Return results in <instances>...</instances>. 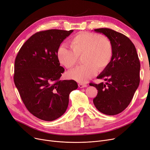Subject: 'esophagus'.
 <instances>
[{
	"label": "esophagus",
	"instance_id": "34e87169",
	"mask_svg": "<svg viewBox=\"0 0 150 150\" xmlns=\"http://www.w3.org/2000/svg\"><path fill=\"white\" fill-rule=\"evenodd\" d=\"M79 87L80 88H83V87H87V85L86 84V83H79L78 84Z\"/></svg>",
	"mask_w": 150,
	"mask_h": 150
}]
</instances>
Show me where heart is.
Here are the masks:
<instances>
[{"instance_id":"1","label":"heart","mask_w":150,"mask_h":150,"mask_svg":"<svg viewBox=\"0 0 150 150\" xmlns=\"http://www.w3.org/2000/svg\"><path fill=\"white\" fill-rule=\"evenodd\" d=\"M71 50L64 45L58 48L57 57L59 63L71 69L82 57V67L68 72L69 78L79 82H86L97 72L102 71L110 64L113 54L111 40L97 33L80 32L70 40Z\"/></svg>"}]
</instances>
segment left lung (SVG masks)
Wrapping results in <instances>:
<instances>
[{
	"label": "left lung",
	"instance_id": "obj_1",
	"mask_svg": "<svg viewBox=\"0 0 150 150\" xmlns=\"http://www.w3.org/2000/svg\"><path fill=\"white\" fill-rule=\"evenodd\" d=\"M102 33L112 43L113 54L108 67L97 76L106 82L91 83L98 91L93 100L100 112L116 115L128 106L140 83V63L135 47L125 35L108 28L94 29Z\"/></svg>",
	"mask_w": 150,
	"mask_h": 150
}]
</instances>
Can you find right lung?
Returning <instances> with one entry per match:
<instances>
[{"label": "right lung", "mask_w": 150, "mask_h": 150, "mask_svg": "<svg viewBox=\"0 0 150 150\" xmlns=\"http://www.w3.org/2000/svg\"><path fill=\"white\" fill-rule=\"evenodd\" d=\"M73 30L49 29L36 33L21 47L15 62L14 82L28 110L42 120L62 116L69 95L78 85L74 80H59L64 69L57 53Z\"/></svg>", "instance_id": "obj_1"}]
</instances>
